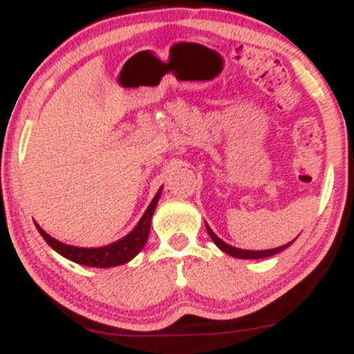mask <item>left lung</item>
Wrapping results in <instances>:
<instances>
[{"label": "left lung", "mask_w": 354, "mask_h": 354, "mask_svg": "<svg viewBox=\"0 0 354 354\" xmlns=\"http://www.w3.org/2000/svg\"><path fill=\"white\" fill-rule=\"evenodd\" d=\"M206 230H208V234L211 236V239H213L214 241V245H216L219 250L221 251H225L226 254H231V256H234V258H241V259H259V258H268V256H273V254H276V253H279V251H283L284 248H288V246H291V243L295 241H291V243H288V245H284V246H279V248H274V250H263V251H251V250H239V248H234V246H230V245H226L225 241H221V239H219L216 234L213 233V231H211V228L208 225H206Z\"/></svg>", "instance_id": "1"}]
</instances>
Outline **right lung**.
<instances>
[{"mask_svg": "<svg viewBox=\"0 0 354 354\" xmlns=\"http://www.w3.org/2000/svg\"><path fill=\"white\" fill-rule=\"evenodd\" d=\"M161 189H158L156 196L153 198V201L149 203L148 209L145 211V214L141 216L140 223L136 225V228L129 234H126L124 238H121L120 241L111 243L108 246L101 248H78L71 245H64V243L58 241V239L51 238L46 231L39 228L38 223H35L36 228H38L39 234L44 238V241L50 245L56 253H59L64 258L71 259V261L78 263V265L84 266H93V268H111V266H120L124 263L131 261L135 256L143 250V246L148 241L149 234V226H151V218L154 209H156L158 200L161 196Z\"/></svg>", "mask_w": 354, "mask_h": 354, "instance_id": "add662e5", "label": "right lung"}]
</instances>
